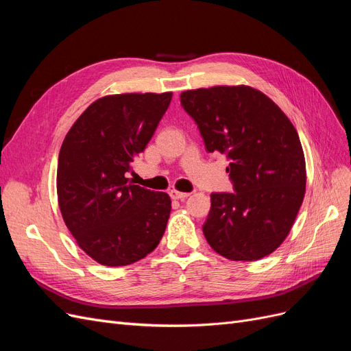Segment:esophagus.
Here are the masks:
<instances>
[{
    "instance_id": "34e87169",
    "label": "esophagus",
    "mask_w": 351,
    "mask_h": 351,
    "mask_svg": "<svg viewBox=\"0 0 351 351\" xmlns=\"http://www.w3.org/2000/svg\"><path fill=\"white\" fill-rule=\"evenodd\" d=\"M169 196H171V199H176V200H183V199L189 197L190 193H187V192H178V190H171V192H169Z\"/></svg>"
}]
</instances>
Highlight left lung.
<instances>
[{
    "mask_svg": "<svg viewBox=\"0 0 351 351\" xmlns=\"http://www.w3.org/2000/svg\"><path fill=\"white\" fill-rule=\"evenodd\" d=\"M208 152L226 154L234 193H212L204 234L221 256L259 261L289 236L306 192V161L293 123L246 84L184 90Z\"/></svg>",
    "mask_w": 351,
    "mask_h": 351,
    "instance_id": "left-lung-1",
    "label": "left lung"
}]
</instances>
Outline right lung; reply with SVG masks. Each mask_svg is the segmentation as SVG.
Masks as SVG:
<instances>
[{"mask_svg":"<svg viewBox=\"0 0 351 351\" xmlns=\"http://www.w3.org/2000/svg\"><path fill=\"white\" fill-rule=\"evenodd\" d=\"M173 92L107 95L74 121L61 145L57 196L79 247L105 267H125L162 239L171 199L127 178L145 151Z\"/></svg>","mask_w":351,"mask_h":351,"instance_id":"1","label":"right lung"}]
</instances>
